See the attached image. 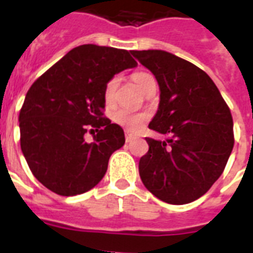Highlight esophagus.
Here are the masks:
<instances>
[{
    "label": "esophagus",
    "instance_id": "obj_1",
    "mask_svg": "<svg viewBox=\"0 0 253 253\" xmlns=\"http://www.w3.org/2000/svg\"><path fill=\"white\" fill-rule=\"evenodd\" d=\"M125 135H126V142L127 143H130L132 139L135 138V135L134 134H131L130 131H125Z\"/></svg>",
    "mask_w": 253,
    "mask_h": 253
}]
</instances>
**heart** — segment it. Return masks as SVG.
Masks as SVG:
<instances>
[{
  "label": "heart",
  "mask_w": 253,
  "mask_h": 253,
  "mask_svg": "<svg viewBox=\"0 0 253 253\" xmlns=\"http://www.w3.org/2000/svg\"><path fill=\"white\" fill-rule=\"evenodd\" d=\"M131 80L134 81V84L144 93V91L151 86V85L156 84L155 77L148 72H135L131 75ZM117 85H118V79L113 77L107 81L105 87H103V101L107 106H110L111 103L114 102L115 98V90H117ZM146 119V115L140 114V113H131L125 109H119V110L113 113V121L118 123L121 126L126 127L127 130L134 131L136 130Z\"/></svg>",
  "instance_id": "heart-1"
}]
</instances>
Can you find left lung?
Returning <instances> with one entry per match:
<instances>
[{"instance_id": "8db88e82", "label": "left lung", "mask_w": 253, "mask_h": 253, "mask_svg": "<svg viewBox=\"0 0 253 253\" xmlns=\"http://www.w3.org/2000/svg\"><path fill=\"white\" fill-rule=\"evenodd\" d=\"M154 73L160 103L151 130L166 140L146 138L139 160L143 184L159 200L184 205L211 188L231 155L234 122L227 103L208 73L162 49L131 51Z\"/></svg>"}]
</instances>
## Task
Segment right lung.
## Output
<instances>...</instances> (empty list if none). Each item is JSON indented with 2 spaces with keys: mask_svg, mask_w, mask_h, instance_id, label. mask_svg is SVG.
I'll return each instance as SVG.
<instances>
[{
  "mask_svg": "<svg viewBox=\"0 0 253 253\" xmlns=\"http://www.w3.org/2000/svg\"><path fill=\"white\" fill-rule=\"evenodd\" d=\"M134 67L126 49L83 44L31 85L19 111L21 148L51 192L77 196L102 180L111 154L125 144L122 127L103 115V87ZM89 128L97 132L90 143L84 138Z\"/></svg>",
  "mask_w": 253,
  "mask_h": 253,
  "instance_id": "add662e5",
  "label": "right lung"
}]
</instances>
